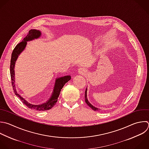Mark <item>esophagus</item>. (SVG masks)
Wrapping results in <instances>:
<instances>
[{
	"mask_svg": "<svg viewBox=\"0 0 149 149\" xmlns=\"http://www.w3.org/2000/svg\"><path fill=\"white\" fill-rule=\"evenodd\" d=\"M78 72L79 74H82V75H84L87 73V70L85 69V68H80L78 70Z\"/></svg>",
	"mask_w": 149,
	"mask_h": 149,
	"instance_id": "34e87169",
	"label": "esophagus"
}]
</instances>
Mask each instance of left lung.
Here are the masks:
<instances>
[{"mask_svg": "<svg viewBox=\"0 0 149 149\" xmlns=\"http://www.w3.org/2000/svg\"><path fill=\"white\" fill-rule=\"evenodd\" d=\"M85 101H86V102L87 103V104L91 108H92L93 110H94V111H98V110H99L98 108L94 107V106H93V105L88 102V100H87V89L86 90V91H85Z\"/></svg>", "mask_w": 149, "mask_h": 149, "instance_id": "1", "label": "left lung"}]
</instances>
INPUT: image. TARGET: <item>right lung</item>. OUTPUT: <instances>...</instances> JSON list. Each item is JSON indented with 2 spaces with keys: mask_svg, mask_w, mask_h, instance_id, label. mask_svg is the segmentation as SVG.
Wrapping results in <instances>:
<instances>
[{
  "mask_svg": "<svg viewBox=\"0 0 149 149\" xmlns=\"http://www.w3.org/2000/svg\"><path fill=\"white\" fill-rule=\"evenodd\" d=\"M41 36V32L39 30H31L29 31V33L26 36V37L23 39V41L19 43L15 48V49L13 51V52L12 54V58L10 61V76H11V80H12V84L13 86V91L17 97H18L22 102L26 105L28 108L36 109L37 111H46L49 110L51 108H52L54 105L58 101V98L60 95L61 89L63 88L64 85L70 80L71 77L70 76H63L60 78H58L56 80L55 87L54 90L53 94L52 95L51 98L46 102L41 104V105H34L32 104H30L27 101L25 100L24 98L22 97L20 95H19L15 88V62L18 58V56L20 55V54L24 49L26 44L27 41H31L34 38H37Z\"/></svg>",
  "mask_w": 149,
  "mask_h": 149,
  "instance_id": "obj_1",
  "label": "right lung"
}]
</instances>
